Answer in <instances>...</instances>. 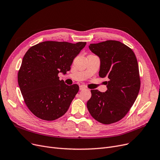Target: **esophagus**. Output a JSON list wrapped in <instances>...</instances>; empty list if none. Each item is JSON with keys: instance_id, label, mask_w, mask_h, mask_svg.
Wrapping results in <instances>:
<instances>
[{"instance_id": "esophagus-1", "label": "esophagus", "mask_w": 160, "mask_h": 160, "mask_svg": "<svg viewBox=\"0 0 160 160\" xmlns=\"http://www.w3.org/2000/svg\"><path fill=\"white\" fill-rule=\"evenodd\" d=\"M86 87L84 86V85H80L79 86V90L80 91H82V90H84V89H85Z\"/></svg>"}]
</instances>
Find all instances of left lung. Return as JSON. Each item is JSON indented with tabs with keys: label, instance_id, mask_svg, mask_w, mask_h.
<instances>
[{
	"label": "left lung",
	"instance_id": "8db88e82",
	"mask_svg": "<svg viewBox=\"0 0 160 160\" xmlns=\"http://www.w3.org/2000/svg\"><path fill=\"white\" fill-rule=\"evenodd\" d=\"M89 49L100 58L99 76L108 79V90L91 91L88 110L101 123L118 122L130 110L139 92L140 79L135 54L123 43L112 40L91 44Z\"/></svg>",
	"mask_w": 160,
	"mask_h": 160
}]
</instances>
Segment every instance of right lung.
Listing matches in <instances>:
<instances>
[{
  "label": "right lung",
  "instance_id": "add662e5",
  "mask_svg": "<svg viewBox=\"0 0 160 160\" xmlns=\"http://www.w3.org/2000/svg\"><path fill=\"white\" fill-rule=\"evenodd\" d=\"M86 43L44 41L25 54L18 81L25 104L36 117L53 121L66 113L79 88L66 85L58 73L69 71Z\"/></svg>",
  "mask_w": 160,
  "mask_h": 160
}]
</instances>
